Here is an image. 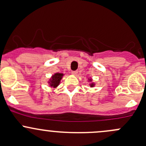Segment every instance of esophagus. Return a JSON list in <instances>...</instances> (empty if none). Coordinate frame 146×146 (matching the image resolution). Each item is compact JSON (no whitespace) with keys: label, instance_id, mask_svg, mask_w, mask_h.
Listing matches in <instances>:
<instances>
[{"label":"esophagus","instance_id":"34e87169","mask_svg":"<svg viewBox=\"0 0 146 146\" xmlns=\"http://www.w3.org/2000/svg\"><path fill=\"white\" fill-rule=\"evenodd\" d=\"M71 73L73 75H75V76H76V75L78 74V71L77 70H73V71L71 72Z\"/></svg>","mask_w":146,"mask_h":146}]
</instances>
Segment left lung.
<instances>
[{"label":"left lung","mask_w":146,"mask_h":146,"mask_svg":"<svg viewBox=\"0 0 146 146\" xmlns=\"http://www.w3.org/2000/svg\"><path fill=\"white\" fill-rule=\"evenodd\" d=\"M90 86H91V87H93V86H94V84H93V83H92L91 85H90Z\"/></svg>","instance_id":"left-lung-1"}]
</instances>
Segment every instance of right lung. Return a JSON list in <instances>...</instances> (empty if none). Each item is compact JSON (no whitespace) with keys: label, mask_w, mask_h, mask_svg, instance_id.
Wrapping results in <instances>:
<instances>
[{"label":"right lung","mask_w":146,"mask_h":146,"mask_svg":"<svg viewBox=\"0 0 146 146\" xmlns=\"http://www.w3.org/2000/svg\"><path fill=\"white\" fill-rule=\"evenodd\" d=\"M62 73H55L54 76H52L51 79H50V85L54 87H56V86L59 85L60 80H61V78H62Z\"/></svg>","instance_id":"add662e5"}]
</instances>
